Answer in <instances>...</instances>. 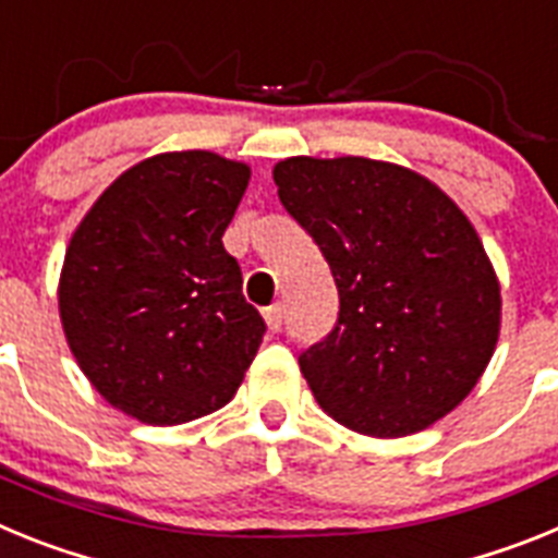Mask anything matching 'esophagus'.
I'll return each instance as SVG.
<instances>
[{"mask_svg": "<svg viewBox=\"0 0 558 558\" xmlns=\"http://www.w3.org/2000/svg\"><path fill=\"white\" fill-rule=\"evenodd\" d=\"M263 315L270 332H279V329H282V304H270V307L263 310Z\"/></svg>", "mask_w": 558, "mask_h": 558, "instance_id": "obj_1", "label": "esophagus"}]
</instances>
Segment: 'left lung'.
Returning a JSON list of instances; mask_svg holds the SVG:
<instances>
[{"mask_svg":"<svg viewBox=\"0 0 558 558\" xmlns=\"http://www.w3.org/2000/svg\"><path fill=\"white\" fill-rule=\"evenodd\" d=\"M274 181L340 299L332 332L299 357L318 405L377 438L461 405L500 335V282L466 215L425 175L363 156H293Z\"/></svg>","mask_w":558,"mask_h":558,"instance_id":"obj_1","label":"left lung"}]
</instances>
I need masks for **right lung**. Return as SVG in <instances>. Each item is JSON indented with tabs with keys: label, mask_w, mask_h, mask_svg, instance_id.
<instances>
[{
	"label": "right lung",
	"mask_w": 558,
	"mask_h": 558,
	"mask_svg": "<svg viewBox=\"0 0 558 558\" xmlns=\"http://www.w3.org/2000/svg\"><path fill=\"white\" fill-rule=\"evenodd\" d=\"M251 170L209 150L161 153L102 192L63 256L69 349L108 405L184 425L236 393L263 315L223 248Z\"/></svg>",
	"instance_id": "1"
}]
</instances>
